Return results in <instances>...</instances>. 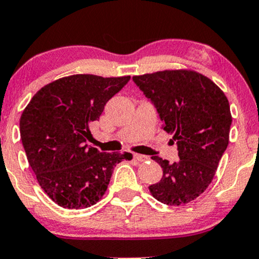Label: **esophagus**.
I'll return each mask as SVG.
<instances>
[{"instance_id": "obj_1", "label": "esophagus", "mask_w": 259, "mask_h": 259, "mask_svg": "<svg viewBox=\"0 0 259 259\" xmlns=\"http://www.w3.org/2000/svg\"><path fill=\"white\" fill-rule=\"evenodd\" d=\"M134 158L138 160V162H146V160L148 159V157L147 156H144V154L135 153V154H134Z\"/></svg>"}]
</instances>
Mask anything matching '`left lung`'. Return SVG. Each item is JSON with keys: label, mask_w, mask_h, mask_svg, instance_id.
Wrapping results in <instances>:
<instances>
[{"label": "left lung", "mask_w": 259, "mask_h": 259, "mask_svg": "<svg viewBox=\"0 0 259 259\" xmlns=\"http://www.w3.org/2000/svg\"><path fill=\"white\" fill-rule=\"evenodd\" d=\"M154 106L162 127L173 136L179 159L153 156L163 177L148 186L156 200L181 206L197 198L212 183L229 144L231 126L227 96L207 76L192 70H163L133 76Z\"/></svg>", "instance_id": "obj_1"}]
</instances>
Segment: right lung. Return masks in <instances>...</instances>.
<instances>
[{"instance_id": "1", "label": "right lung", "mask_w": 259, "mask_h": 259, "mask_svg": "<svg viewBox=\"0 0 259 259\" xmlns=\"http://www.w3.org/2000/svg\"><path fill=\"white\" fill-rule=\"evenodd\" d=\"M130 76L76 74L44 86L20 117V139L41 189L58 206L81 209L105 195L113 169L127 153L88 145L92 121Z\"/></svg>"}]
</instances>
